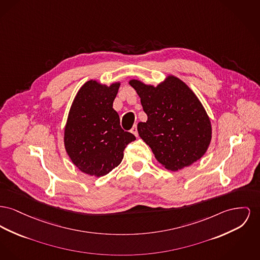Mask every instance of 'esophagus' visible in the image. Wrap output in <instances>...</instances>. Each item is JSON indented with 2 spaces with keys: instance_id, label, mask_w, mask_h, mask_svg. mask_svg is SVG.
Returning a JSON list of instances; mask_svg holds the SVG:
<instances>
[{
  "instance_id": "34e87169",
  "label": "esophagus",
  "mask_w": 260,
  "mask_h": 260,
  "mask_svg": "<svg viewBox=\"0 0 260 260\" xmlns=\"http://www.w3.org/2000/svg\"><path fill=\"white\" fill-rule=\"evenodd\" d=\"M131 133H132L133 135H135L136 137H138V126H137V124H135V125L132 127V129H131Z\"/></svg>"
}]
</instances>
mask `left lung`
<instances>
[{"mask_svg": "<svg viewBox=\"0 0 260 260\" xmlns=\"http://www.w3.org/2000/svg\"><path fill=\"white\" fill-rule=\"evenodd\" d=\"M140 97L147 121L138 122L139 137L156 160L178 171L190 166L207 151L212 127L198 96L180 78L168 76L157 86L138 79L128 82Z\"/></svg>", "mask_w": 260, "mask_h": 260, "instance_id": "8db88e82", "label": "left lung"}]
</instances>
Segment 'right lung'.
<instances>
[{
	"label": "right lung",
	"instance_id": "1",
	"mask_svg": "<svg viewBox=\"0 0 260 260\" xmlns=\"http://www.w3.org/2000/svg\"><path fill=\"white\" fill-rule=\"evenodd\" d=\"M120 82L110 86L86 81L71 106L64 126V148L81 172L102 177L120 165L125 146L136 137L120 125L113 109Z\"/></svg>",
	"mask_w": 260,
	"mask_h": 260
}]
</instances>
